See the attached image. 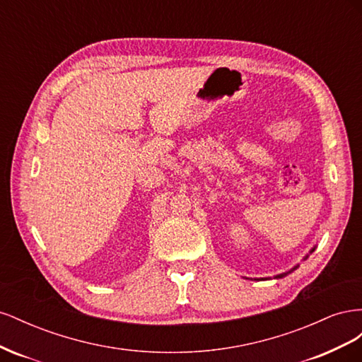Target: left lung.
<instances>
[{"label":"left lung","instance_id":"8db88e82","mask_svg":"<svg viewBox=\"0 0 362 362\" xmlns=\"http://www.w3.org/2000/svg\"><path fill=\"white\" fill-rule=\"evenodd\" d=\"M314 250H315V246H314V247H313V249L310 250V254H313V252H314ZM310 254H306V255L303 257V259H306V258H308V257H310ZM298 267H299V264H298V266H294L293 269H290V270H288V272H286V273H281V275H276V276H275V279H279V278H284V276H287V275H288V273H291L293 270H296V269H298ZM259 279H269V278H259ZM259 279H257V281H259Z\"/></svg>","mask_w":362,"mask_h":362}]
</instances>
